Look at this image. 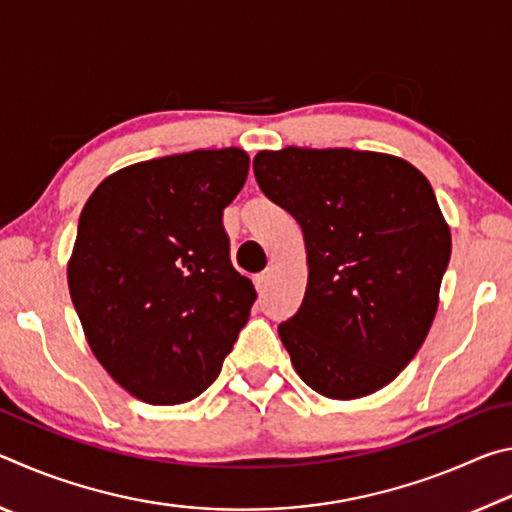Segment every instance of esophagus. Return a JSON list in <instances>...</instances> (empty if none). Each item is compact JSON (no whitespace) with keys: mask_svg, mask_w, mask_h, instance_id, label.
<instances>
[{"mask_svg":"<svg viewBox=\"0 0 512 512\" xmlns=\"http://www.w3.org/2000/svg\"><path fill=\"white\" fill-rule=\"evenodd\" d=\"M268 280H271V271H264L255 277V287L259 293H264L268 287Z\"/></svg>","mask_w":512,"mask_h":512,"instance_id":"34e87169","label":"esophagus"}]
</instances>
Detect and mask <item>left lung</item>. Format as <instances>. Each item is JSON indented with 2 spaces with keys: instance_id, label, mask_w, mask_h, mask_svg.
<instances>
[{
  "instance_id": "left-lung-1",
  "label": "left lung",
  "mask_w": 512,
  "mask_h": 512,
  "mask_svg": "<svg viewBox=\"0 0 512 512\" xmlns=\"http://www.w3.org/2000/svg\"><path fill=\"white\" fill-rule=\"evenodd\" d=\"M253 169L305 235V300L277 327L300 379L332 400L391 384L427 339L452 255L429 180L352 149L259 151Z\"/></svg>"
}]
</instances>
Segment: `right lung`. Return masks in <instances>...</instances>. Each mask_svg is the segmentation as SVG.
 Listing matches in <instances>:
<instances>
[{
    "instance_id": "1",
    "label": "right lung",
    "mask_w": 512,
    "mask_h": 512,
    "mask_svg": "<svg viewBox=\"0 0 512 512\" xmlns=\"http://www.w3.org/2000/svg\"><path fill=\"white\" fill-rule=\"evenodd\" d=\"M248 164L241 149L131 164L83 207L69 296L94 357L137 400H194L248 323L257 293L223 228Z\"/></svg>"
}]
</instances>
